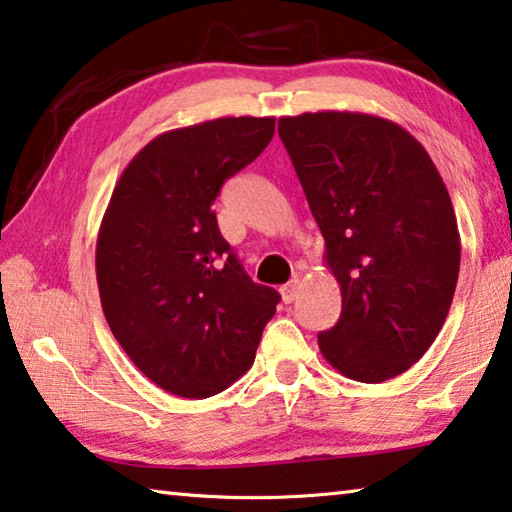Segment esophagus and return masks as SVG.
Returning a JSON list of instances; mask_svg holds the SVG:
<instances>
[{
  "label": "esophagus",
  "mask_w": 512,
  "mask_h": 512,
  "mask_svg": "<svg viewBox=\"0 0 512 512\" xmlns=\"http://www.w3.org/2000/svg\"><path fill=\"white\" fill-rule=\"evenodd\" d=\"M281 297H283L285 303H292L294 299L299 297V279H297V276H294V279H292L290 283L283 285V288H281Z\"/></svg>",
  "instance_id": "obj_1"
}]
</instances>
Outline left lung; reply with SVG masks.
<instances>
[{
  "label": "left lung",
  "instance_id": "8db88e82",
  "mask_svg": "<svg viewBox=\"0 0 512 512\" xmlns=\"http://www.w3.org/2000/svg\"><path fill=\"white\" fill-rule=\"evenodd\" d=\"M279 137L326 240L342 315L319 351L346 378L384 382L434 344L450 312L461 238L427 150L362 112L279 119Z\"/></svg>",
  "mask_w": 512,
  "mask_h": 512
}]
</instances>
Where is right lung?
Masks as SVG:
<instances>
[{"label": "right lung", "instance_id": "obj_1", "mask_svg": "<svg viewBox=\"0 0 512 512\" xmlns=\"http://www.w3.org/2000/svg\"><path fill=\"white\" fill-rule=\"evenodd\" d=\"M274 116L168 130L123 170L96 240V281L116 342L168 393L209 398L254 364L281 294L242 270L213 202L274 137Z\"/></svg>", "mask_w": 512, "mask_h": 512}]
</instances>
